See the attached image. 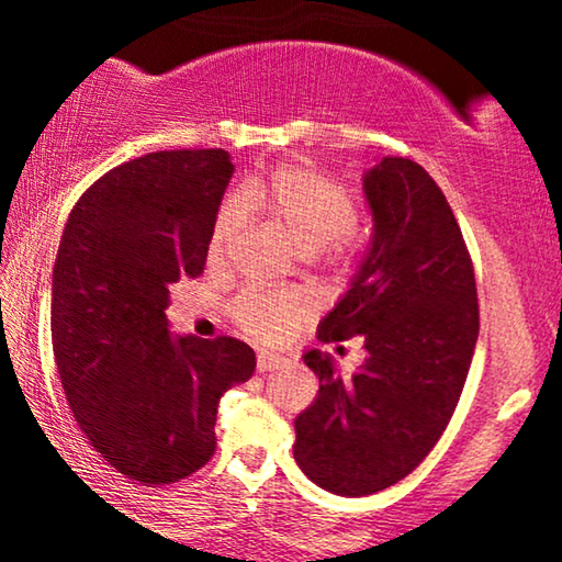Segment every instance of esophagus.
Returning a JSON list of instances; mask_svg holds the SVG:
<instances>
[{"instance_id":"obj_1","label":"esophagus","mask_w":562,"mask_h":562,"mask_svg":"<svg viewBox=\"0 0 562 562\" xmlns=\"http://www.w3.org/2000/svg\"><path fill=\"white\" fill-rule=\"evenodd\" d=\"M289 360L281 356H273V352H258V371L268 373V371H279V368L286 366Z\"/></svg>"}]
</instances>
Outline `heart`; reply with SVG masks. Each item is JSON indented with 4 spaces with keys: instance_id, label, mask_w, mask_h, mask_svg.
<instances>
[{
    "instance_id": "heart-1",
    "label": "heart",
    "mask_w": 562,
    "mask_h": 562,
    "mask_svg": "<svg viewBox=\"0 0 562 562\" xmlns=\"http://www.w3.org/2000/svg\"><path fill=\"white\" fill-rule=\"evenodd\" d=\"M245 206L263 212L286 229L299 248L314 252L319 248L335 256L356 250V229L360 206L356 194L340 181L302 164H283L266 176H252L243 183L240 199L229 196L220 206L210 237V258L220 260L237 229L245 222ZM304 302L294 291L250 286L229 304V317L245 335L256 340H279L302 317Z\"/></svg>"
}]
</instances>
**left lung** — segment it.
<instances>
[{
  "mask_svg": "<svg viewBox=\"0 0 562 562\" xmlns=\"http://www.w3.org/2000/svg\"><path fill=\"white\" fill-rule=\"evenodd\" d=\"M373 240L322 342L363 335L350 379L312 350L319 394L294 422V458L317 486L368 496L406 479L450 425L479 340L471 252L448 199L419 164L383 158L363 179Z\"/></svg>",
  "mask_w": 562,
  "mask_h": 562,
  "instance_id": "1",
  "label": "left lung"
}]
</instances>
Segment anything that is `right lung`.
Masks as SVG:
<instances>
[{
  "label": "right lung",
  "instance_id": "obj_1",
  "mask_svg": "<svg viewBox=\"0 0 562 562\" xmlns=\"http://www.w3.org/2000/svg\"><path fill=\"white\" fill-rule=\"evenodd\" d=\"M235 166L229 153L158 150L83 191L53 268L60 383L99 456L145 486L210 463L220 396L256 371L235 337H171L168 289L202 276Z\"/></svg>",
  "mask_w": 562,
  "mask_h": 562
}]
</instances>
